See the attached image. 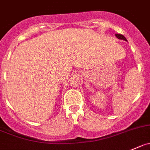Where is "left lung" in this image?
I'll list each match as a JSON object with an SVG mask.
<instances>
[{
  "label": "left lung",
  "mask_w": 150,
  "mask_h": 150,
  "mask_svg": "<svg viewBox=\"0 0 150 150\" xmlns=\"http://www.w3.org/2000/svg\"><path fill=\"white\" fill-rule=\"evenodd\" d=\"M115 36H117V38H118L119 40H125V41H127V40H126L125 37V36H123L122 34H120V33H116Z\"/></svg>",
  "instance_id": "8db88e82"
}]
</instances>
